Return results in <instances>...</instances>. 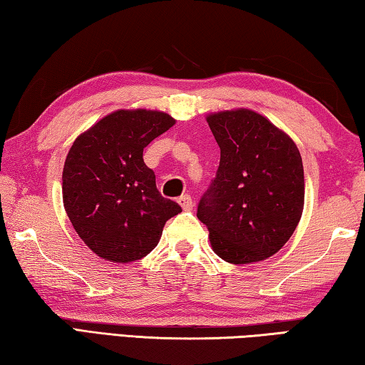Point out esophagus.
Returning a JSON list of instances; mask_svg holds the SVG:
<instances>
[{"label":"esophagus","instance_id":"34e87169","mask_svg":"<svg viewBox=\"0 0 365 365\" xmlns=\"http://www.w3.org/2000/svg\"><path fill=\"white\" fill-rule=\"evenodd\" d=\"M178 202H179V205H181L184 210H186V212H189V210L194 208V200H192V197H190L189 194H184V195L179 197Z\"/></svg>","mask_w":365,"mask_h":365}]
</instances>
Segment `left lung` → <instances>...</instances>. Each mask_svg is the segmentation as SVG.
<instances>
[{
	"instance_id": "obj_1",
	"label": "left lung",
	"mask_w": 365,
	"mask_h": 365,
	"mask_svg": "<svg viewBox=\"0 0 365 365\" xmlns=\"http://www.w3.org/2000/svg\"><path fill=\"white\" fill-rule=\"evenodd\" d=\"M207 121L221 158L197 218L227 263L263 261L287 244L302 218V155L285 133L248 108L213 113Z\"/></svg>"
}]
</instances>
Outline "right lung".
I'll return each mask as SVG.
<instances>
[{
  "instance_id": "1",
  "label": "right lung",
  "mask_w": 365,
  "mask_h": 365,
  "mask_svg": "<svg viewBox=\"0 0 365 365\" xmlns=\"http://www.w3.org/2000/svg\"><path fill=\"white\" fill-rule=\"evenodd\" d=\"M175 118L157 110H117L75 139L62 173L63 207L80 239L113 263L157 247L165 222L181 213L165 199L143 152Z\"/></svg>"
}]
</instances>
